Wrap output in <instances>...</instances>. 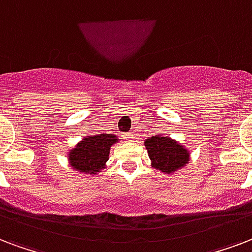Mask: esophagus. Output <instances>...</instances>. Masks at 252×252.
Returning <instances> with one entry per match:
<instances>
[{
  "label": "esophagus",
  "instance_id": "34e87169",
  "mask_svg": "<svg viewBox=\"0 0 252 252\" xmlns=\"http://www.w3.org/2000/svg\"><path fill=\"white\" fill-rule=\"evenodd\" d=\"M133 139V134L132 133H126V140H128V141H130V140Z\"/></svg>",
  "mask_w": 252,
  "mask_h": 252
}]
</instances>
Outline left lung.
<instances>
[{"label": "left lung", "mask_w": 252, "mask_h": 252, "mask_svg": "<svg viewBox=\"0 0 252 252\" xmlns=\"http://www.w3.org/2000/svg\"><path fill=\"white\" fill-rule=\"evenodd\" d=\"M152 166L165 174H174L190 161V151L168 134H155L144 140Z\"/></svg>", "instance_id": "left-lung-1"}]
</instances>
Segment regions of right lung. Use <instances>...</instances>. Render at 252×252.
Instances as JSON below:
<instances>
[{
	"label": "right lung",
	"mask_w": 252,
	"mask_h": 252,
	"mask_svg": "<svg viewBox=\"0 0 252 252\" xmlns=\"http://www.w3.org/2000/svg\"><path fill=\"white\" fill-rule=\"evenodd\" d=\"M118 141H120L118 136L112 133L84 136L67 152L68 164L76 172L95 176L107 166L111 147Z\"/></svg>",
	"instance_id": "add662e5"
}]
</instances>
